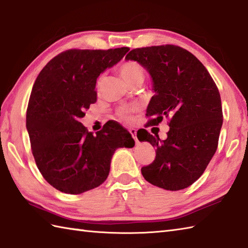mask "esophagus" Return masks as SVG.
<instances>
[{
    "label": "esophagus",
    "mask_w": 248,
    "mask_h": 248,
    "mask_svg": "<svg viewBox=\"0 0 248 248\" xmlns=\"http://www.w3.org/2000/svg\"><path fill=\"white\" fill-rule=\"evenodd\" d=\"M129 132L131 133V135H132V138L134 139L136 143H139V140H138V138H136V130L135 129H130Z\"/></svg>",
    "instance_id": "1"
}]
</instances>
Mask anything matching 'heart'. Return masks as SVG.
Listing matches in <instances>:
<instances>
[{"label": "heart", "mask_w": 248, "mask_h": 248, "mask_svg": "<svg viewBox=\"0 0 248 248\" xmlns=\"http://www.w3.org/2000/svg\"><path fill=\"white\" fill-rule=\"evenodd\" d=\"M119 72L121 77H123L125 82L129 83L130 85L140 83L144 81L145 78V70L143 66L140 62L135 61H125L119 66ZM102 81V77H99L97 81V85L100 86V83ZM138 108L136 107H130V105H124L118 109V115L121 119L125 121L133 120L134 113L138 112Z\"/></svg>", "instance_id": "heart-1"}]
</instances>
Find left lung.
<instances>
[{
  "label": "left lung",
  "instance_id": "1",
  "mask_svg": "<svg viewBox=\"0 0 248 248\" xmlns=\"http://www.w3.org/2000/svg\"><path fill=\"white\" fill-rule=\"evenodd\" d=\"M125 60L140 62L154 82L146 127L164 118L170 125L164 140L145 129L138 136L156 148L155 161L141 167V173L149 183L168 191L192 186L217 149L223 110L217 84L196 56L178 46L133 49Z\"/></svg>",
  "mask_w": 248,
  "mask_h": 248
}]
</instances>
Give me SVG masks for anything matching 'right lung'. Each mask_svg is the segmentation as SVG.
<instances>
[{"mask_svg": "<svg viewBox=\"0 0 248 248\" xmlns=\"http://www.w3.org/2000/svg\"><path fill=\"white\" fill-rule=\"evenodd\" d=\"M130 49H71L53 57L37 77L26 110L31 154L46 182L66 194L99 186L108 176L110 160L120 147L134 140L117 121L96 135L80 119L97 101V78Z\"/></svg>", "mask_w": 248, "mask_h": 248, "instance_id": "add662e5", "label": "right lung"}]
</instances>
